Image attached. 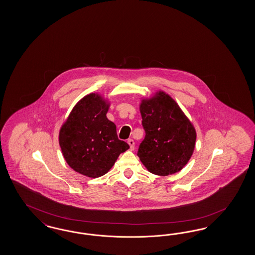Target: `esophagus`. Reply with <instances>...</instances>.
<instances>
[{"label": "esophagus", "mask_w": 255, "mask_h": 255, "mask_svg": "<svg viewBox=\"0 0 255 255\" xmlns=\"http://www.w3.org/2000/svg\"><path fill=\"white\" fill-rule=\"evenodd\" d=\"M128 144H129V146H130V148H131V150L134 149V141H133L132 139H128Z\"/></svg>", "instance_id": "34e87169"}]
</instances>
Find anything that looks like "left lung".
Returning <instances> with one entry per match:
<instances>
[{"instance_id":"left-lung-1","label":"left lung","mask_w":255,"mask_h":255,"mask_svg":"<svg viewBox=\"0 0 255 255\" xmlns=\"http://www.w3.org/2000/svg\"><path fill=\"white\" fill-rule=\"evenodd\" d=\"M145 138L137 156L150 173L168 176L182 169L193 155L196 131L168 94L159 92L140 105Z\"/></svg>"}]
</instances>
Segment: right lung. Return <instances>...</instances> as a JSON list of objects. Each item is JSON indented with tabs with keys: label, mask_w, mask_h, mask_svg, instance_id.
I'll list each match as a JSON object with an SVG mask.
<instances>
[{
	"label": "right lung",
	"mask_w": 255,
	"mask_h": 255,
	"mask_svg": "<svg viewBox=\"0 0 255 255\" xmlns=\"http://www.w3.org/2000/svg\"><path fill=\"white\" fill-rule=\"evenodd\" d=\"M109 105L97 93L77 103L60 130L59 143L70 167L99 178L114 165L129 145L118 138L116 125L107 118Z\"/></svg>",
	"instance_id": "right-lung-1"
}]
</instances>
